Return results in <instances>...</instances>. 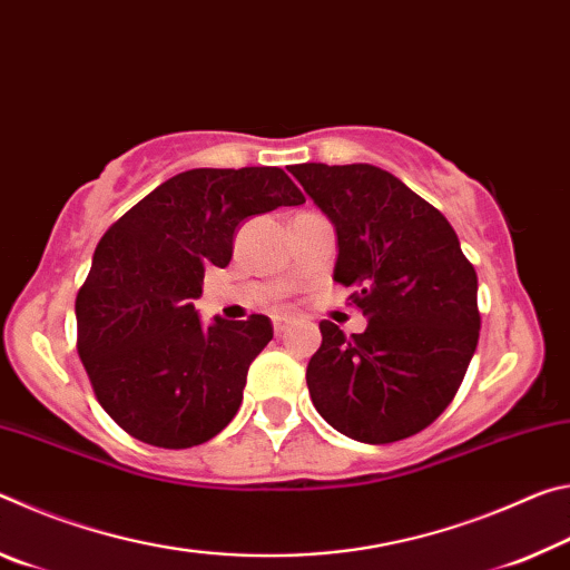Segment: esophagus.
Instances as JSON below:
<instances>
[{"instance_id": "esophagus-1", "label": "esophagus", "mask_w": 570, "mask_h": 570, "mask_svg": "<svg viewBox=\"0 0 570 570\" xmlns=\"http://www.w3.org/2000/svg\"><path fill=\"white\" fill-rule=\"evenodd\" d=\"M288 322H292V320H288V316H274V332L276 334H284Z\"/></svg>"}]
</instances>
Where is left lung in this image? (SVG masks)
Here are the masks:
<instances>
[{"mask_svg": "<svg viewBox=\"0 0 570 570\" xmlns=\"http://www.w3.org/2000/svg\"><path fill=\"white\" fill-rule=\"evenodd\" d=\"M302 183L336 234L334 282L354 288L366 330L322 322L306 366L316 412L356 442H397L455 397L480 336L478 274L448 218L370 163H302Z\"/></svg>", "mask_w": 570, "mask_h": 570, "instance_id": "obj_1", "label": "left lung"}]
</instances>
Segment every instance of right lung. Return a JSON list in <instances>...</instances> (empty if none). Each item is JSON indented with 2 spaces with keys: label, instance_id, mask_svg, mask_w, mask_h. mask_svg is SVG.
I'll return each mask as SVG.
<instances>
[{
  "label": "right lung",
  "instance_id": "obj_1",
  "mask_svg": "<svg viewBox=\"0 0 570 570\" xmlns=\"http://www.w3.org/2000/svg\"><path fill=\"white\" fill-rule=\"evenodd\" d=\"M302 204L282 168H193L105 230L75 302L77 350L102 410L125 432L183 450L234 420L248 366L274 336L272 320L214 316L206 326L193 302L206 266H228L248 216Z\"/></svg>",
  "mask_w": 570,
  "mask_h": 570
}]
</instances>
